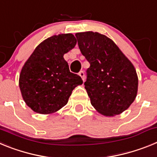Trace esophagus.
<instances>
[{"label": "esophagus", "instance_id": "1", "mask_svg": "<svg viewBox=\"0 0 157 157\" xmlns=\"http://www.w3.org/2000/svg\"><path fill=\"white\" fill-rule=\"evenodd\" d=\"M78 75H79L80 77L82 78V79L84 82V80H85V73H84V71H81L78 73Z\"/></svg>", "mask_w": 157, "mask_h": 157}]
</instances>
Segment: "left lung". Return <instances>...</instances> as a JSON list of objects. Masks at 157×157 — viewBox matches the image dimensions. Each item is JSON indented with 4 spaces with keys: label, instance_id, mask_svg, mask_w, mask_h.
<instances>
[{
    "label": "left lung",
    "instance_id": "1",
    "mask_svg": "<svg viewBox=\"0 0 157 157\" xmlns=\"http://www.w3.org/2000/svg\"><path fill=\"white\" fill-rule=\"evenodd\" d=\"M75 36L82 54L90 64L84 85L91 105L106 116L127 110L138 92V75L131 62L105 35L88 31Z\"/></svg>",
    "mask_w": 157,
    "mask_h": 157
}]
</instances>
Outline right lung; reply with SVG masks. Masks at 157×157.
<instances>
[{
	"mask_svg": "<svg viewBox=\"0 0 157 157\" xmlns=\"http://www.w3.org/2000/svg\"><path fill=\"white\" fill-rule=\"evenodd\" d=\"M72 34L48 37L37 45L22 68L19 88L27 105L40 114L52 113L67 105L72 90L82 84L71 73L63 55L75 46Z\"/></svg>",
	"mask_w": 157,
	"mask_h": 157,
	"instance_id": "right-lung-1",
	"label": "right lung"
}]
</instances>
